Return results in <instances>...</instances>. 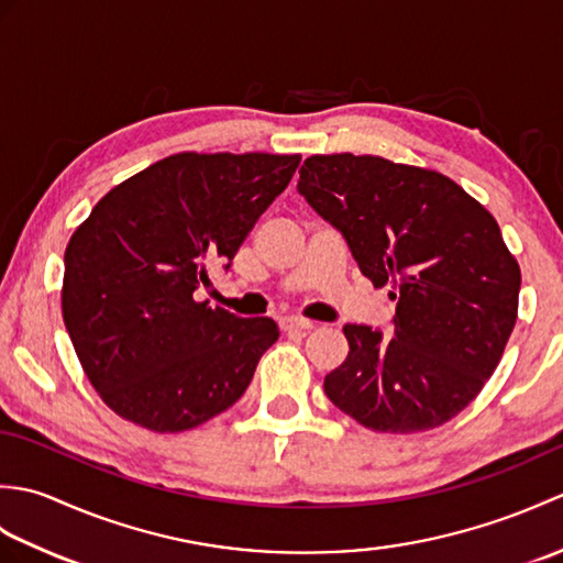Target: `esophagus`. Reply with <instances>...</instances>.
<instances>
[{"instance_id": "obj_1", "label": "esophagus", "mask_w": 563, "mask_h": 563, "mask_svg": "<svg viewBox=\"0 0 563 563\" xmlns=\"http://www.w3.org/2000/svg\"><path fill=\"white\" fill-rule=\"evenodd\" d=\"M317 321H309V319H302V317H285L280 319V329L283 331H309L314 329Z\"/></svg>"}]
</instances>
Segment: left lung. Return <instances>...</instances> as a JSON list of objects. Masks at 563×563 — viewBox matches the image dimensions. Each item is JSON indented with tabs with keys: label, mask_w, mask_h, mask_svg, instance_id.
Returning <instances> with one entry per match:
<instances>
[{
	"label": "left lung",
	"mask_w": 563,
	"mask_h": 563,
	"mask_svg": "<svg viewBox=\"0 0 563 563\" xmlns=\"http://www.w3.org/2000/svg\"><path fill=\"white\" fill-rule=\"evenodd\" d=\"M300 194L397 300L394 339L345 324L327 397L375 433L433 430L494 375L518 319L520 266L498 222L445 174L373 154H312Z\"/></svg>",
	"instance_id": "8db88e82"
}]
</instances>
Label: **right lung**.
Returning <instances> with one entry per match:
<instances>
[{"instance_id":"right-lung-1","label":"right lung","mask_w":563,"mask_h":563,"mask_svg":"<svg viewBox=\"0 0 563 563\" xmlns=\"http://www.w3.org/2000/svg\"><path fill=\"white\" fill-rule=\"evenodd\" d=\"M300 154L178 152L111 188L65 249L63 319L103 404L152 433H184L246 391L280 331L198 302L290 184Z\"/></svg>"}]
</instances>
